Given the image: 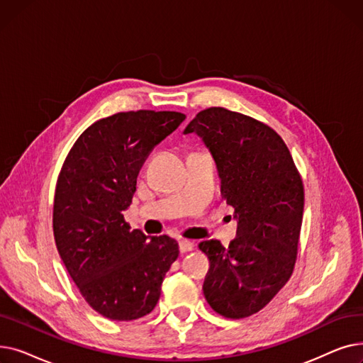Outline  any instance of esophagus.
<instances>
[{
  "mask_svg": "<svg viewBox=\"0 0 363 363\" xmlns=\"http://www.w3.org/2000/svg\"><path fill=\"white\" fill-rule=\"evenodd\" d=\"M194 250V244L188 240H181L179 241V252L181 253H188Z\"/></svg>",
  "mask_w": 363,
  "mask_h": 363,
  "instance_id": "34e87169",
  "label": "esophagus"
}]
</instances>
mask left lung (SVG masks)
<instances>
[{"mask_svg": "<svg viewBox=\"0 0 363 363\" xmlns=\"http://www.w3.org/2000/svg\"><path fill=\"white\" fill-rule=\"evenodd\" d=\"M185 133L203 138L216 162L220 194L238 220L237 238L199 249L211 268L203 291L230 319L262 311L290 279L297 260L304 188L289 147L266 123L223 107L197 113Z\"/></svg>", "mask_w": 363, "mask_h": 363, "instance_id": "left-lung-1", "label": "left lung"}]
</instances>
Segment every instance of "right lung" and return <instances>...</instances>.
<instances>
[{
	"instance_id": "right-lung-1",
	"label": "right lung",
	"mask_w": 363,
	"mask_h": 363,
	"mask_svg": "<svg viewBox=\"0 0 363 363\" xmlns=\"http://www.w3.org/2000/svg\"><path fill=\"white\" fill-rule=\"evenodd\" d=\"M179 111H121L86 128L57 178V250L89 306L113 320L148 315L179 247L167 235L130 230L123 211L151 152L184 121Z\"/></svg>"
}]
</instances>
